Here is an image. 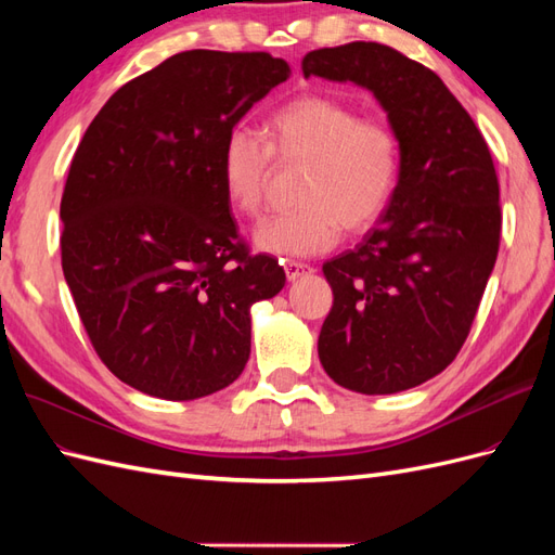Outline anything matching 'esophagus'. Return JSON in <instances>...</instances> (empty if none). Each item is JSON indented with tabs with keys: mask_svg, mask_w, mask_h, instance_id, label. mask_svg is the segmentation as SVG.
<instances>
[{
	"mask_svg": "<svg viewBox=\"0 0 555 555\" xmlns=\"http://www.w3.org/2000/svg\"><path fill=\"white\" fill-rule=\"evenodd\" d=\"M284 273H287V280H300L304 275L312 273V266L304 263V261H284Z\"/></svg>",
	"mask_w": 555,
	"mask_h": 555,
	"instance_id": "esophagus-1",
	"label": "esophagus"
}]
</instances>
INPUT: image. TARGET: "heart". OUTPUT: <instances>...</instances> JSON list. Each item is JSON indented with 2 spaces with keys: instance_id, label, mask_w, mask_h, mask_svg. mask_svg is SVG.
I'll use <instances>...</instances> for the list:
<instances>
[{
  "instance_id": "b5f03b06",
  "label": "heart",
  "mask_w": 555,
  "mask_h": 555,
  "mask_svg": "<svg viewBox=\"0 0 555 555\" xmlns=\"http://www.w3.org/2000/svg\"><path fill=\"white\" fill-rule=\"evenodd\" d=\"M266 137L249 127L229 129L220 173L227 198L243 215H257L273 169L282 162L308 164L298 201L304 206L266 217L251 243L268 255L312 257L349 233L371 229L393 196L400 150L379 120L359 117L328 96H298L266 122Z\"/></svg>"
}]
</instances>
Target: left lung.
<instances>
[{"label":"left lung","mask_w":555,"mask_h":555,"mask_svg":"<svg viewBox=\"0 0 555 555\" xmlns=\"http://www.w3.org/2000/svg\"><path fill=\"white\" fill-rule=\"evenodd\" d=\"M300 69L373 92L400 150L389 206L322 266L333 308L319 361L349 391H408L456 359L493 273L502 215L489 145L440 76L389 46L319 48Z\"/></svg>","instance_id":"8db88e82"}]
</instances>
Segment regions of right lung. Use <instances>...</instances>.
Segmentation results:
<instances>
[{
  "label": "right lung",
  "mask_w": 555,
  "mask_h": 555,
  "mask_svg": "<svg viewBox=\"0 0 555 555\" xmlns=\"http://www.w3.org/2000/svg\"><path fill=\"white\" fill-rule=\"evenodd\" d=\"M289 76L268 53H178L117 90L76 150L64 280L99 359L141 393L196 400L236 382L249 308L284 287L278 259L238 241L220 155Z\"/></svg>",
  "instance_id": "add662e5"
}]
</instances>
